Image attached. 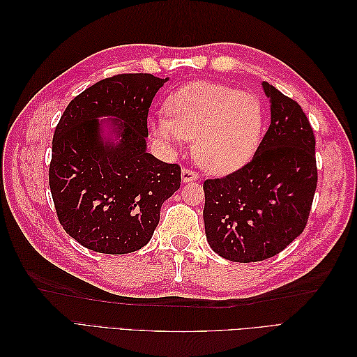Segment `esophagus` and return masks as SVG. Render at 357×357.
I'll list each match as a JSON object with an SVG mask.
<instances>
[{
	"label": "esophagus",
	"mask_w": 357,
	"mask_h": 357,
	"mask_svg": "<svg viewBox=\"0 0 357 357\" xmlns=\"http://www.w3.org/2000/svg\"><path fill=\"white\" fill-rule=\"evenodd\" d=\"M199 178V176L197 174L195 171H192L189 168H183L181 169V180L183 183H189V181H197Z\"/></svg>",
	"instance_id": "esophagus-1"
}]
</instances>
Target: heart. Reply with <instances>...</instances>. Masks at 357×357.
<instances>
[{
  "label": "heart",
  "mask_w": 357,
  "mask_h": 357,
  "mask_svg": "<svg viewBox=\"0 0 357 357\" xmlns=\"http://www.w3.org/2000/svg\"><path fill=\"white\" fill-rule=\"evenodd\" d=\"M167 116L149 121L167 147L193 139V156L210 174L225 176L253 158L262 138L265 110L256 95L214 82H192L172 92Z\"/></svg>",
  "instance_id": "obj_1"
}]
</instances>
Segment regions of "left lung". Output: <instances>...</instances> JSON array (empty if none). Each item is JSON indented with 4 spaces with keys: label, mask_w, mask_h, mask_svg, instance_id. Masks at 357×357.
I'll use <instances>...</instances> for the list:
<instances>
[{
    "label": "left lung",
    "mask_w": 357,
    "mask_h": 357,
    "mask_svg": "<svg viewBox=\"0 0 357 357\" xmlns=\"http://www.w3.org/2000/svg\"><path fill=\"white\" fill-rule=\"evenodd\" d=\"M271 123L253 159L205 180L207 241L232 262L273 257L304 231L317 186L316 138L301 105L262 82Z\"/></svg>",
    "instance_id": "1"
}]
</instances>
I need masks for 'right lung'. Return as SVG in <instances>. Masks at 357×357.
<instances>
[{
  "instance_id": "1",
  "label": "right lung",
  "mask_w": 357,
  "mask_h": 357,
  "mask_svg": "<svg viewBox=\"0 0 357 357\" xmlns=\"http://www.w3.org/2000/svg\"><path fill=\"white\" fill-rule=\"evenodd\" d=\"M168 79L119 74L68 104L52 142L49 185L66 232L89 250L132 253L180 188V167L147 153V114Z\"/></svg>"
}]
</instances>
